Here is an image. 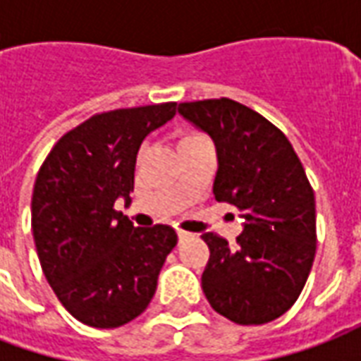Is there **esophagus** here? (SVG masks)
<instances>
[{"instance_id":"obj_1","label":"esophagus","mask_w":361,"mask_h":361,"mask_svg":"<svg viewBox=\"0 0 361 361\" xmlns=\"http://www.w3.org/2000/svg\"><path fill=\"white\" fill-rule=\"evenodd\" d=\"M193 234H189V232H183V230H178V240L180 242H185V240H189Z\"/></svg>"}]
</instances>
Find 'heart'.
<instances>
[{
  "label": "heart",
  "instance_id": "obj_1",
  "mask_svg": "<svg viewBox=\"0 0 361 361\" xmlns=\"http://www.w3.org/2000/svg\"><path fill=\"white\" fill-rule=\"evenodd\" d=\"M195 141H207V139H204L203 135H199V133H188L181 137L180 145H183V142H195Z\"/></svg>",
  "mask_w": 361,
  "mask_h": 361
}]
</instances>
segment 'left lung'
<instances>
[{
	"instance_id": "1",
	"label": "left lung",
	"mask_w": 361,
	"mask_h": 361,
	"mask_svg": "<svg viewBox=\"0 0 361 361\" xmlns=\"http://www.w3.org/2000/svg\"><path fill=\"white\" fill-rule=\"evenodd\" d=\"M178 111L216 147L212 193L240 211L235 245L211 232L201 286L211 307L238 325H263L286 313L315 257V195L286 135L230 98L183 102Z\"/></svg>"
}]
</instances>
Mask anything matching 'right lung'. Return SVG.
Wrapping results in <instances>:
<instances>
[{
	"instance_id": "obj_1",
	"label": "right lung",
	"mask_w": 361,
	"mask_h": 361,
	"mask_svg": "<svg viewBox=\"0 0 361 361\" xmlns=\"http://www.w3.org/2000/svg\"><path fill=\"white\" fill-rule=\"evenodd\" d=\"M176 116V102L96 114L66 133L36 176L32 234L44 276L85 325L116 329L139 317L178 234L135 228L116 201L131 203L145 137Z\"/></svg>"
}]
</instances>
